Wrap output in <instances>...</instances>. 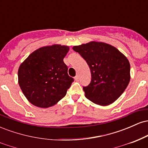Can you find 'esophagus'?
I'll use <instances>...</instances> for the list:
<instances>
[{"label": "esophagus", "instance_id": "esophagus-1", "mask_svg": "<svg viewBox=\"0 0 148 148\" xmlns=\"http://www.w3.org/2000/svg\"><path fill=\"white\" fill-rule=\"evenodd\" d=\"M74 80H75L76 81H78L79 80V75H76L75 77H74Z\"/></svg>", "mask_w": 148, "mask_h": 148}]
</instances>
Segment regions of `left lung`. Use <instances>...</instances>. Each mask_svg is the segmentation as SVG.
<instances>
[{
  "instance_id": "8db88e82",
  "label": "left lung",
  "mask_w": 148,
  "mask_h": 148,
  "mask_svg": "<svg viewBox=\"0 0 148 148\" xmlns=\"http://www.w3.org/2000/svg\"><path fill=\"white\" fill-rule=\"evenodd\" d=\"M72 49L84 58L90 69V83L83 88L86 97L100 106L118 99L130 81V64L125 56L104 42H90Z\"/></svg>"
}]
</instances>
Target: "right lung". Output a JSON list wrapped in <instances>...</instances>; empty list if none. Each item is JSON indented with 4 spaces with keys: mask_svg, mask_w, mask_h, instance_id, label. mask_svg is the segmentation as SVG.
I'll list each match as a JSON object with an SVG mask.
<instances>
[{
    "mask_svg": "<svg viewBox=\"0 0 148 148\" xmlns=\"http://www.w3.org/2000/svg\"><path fill=\"white\" fill-rule=\"evenodd\" d=\"M67 46L53 45L37 49L19 66L18 81L23 95L32 104L48 108L66 95L74 79L63 62Z\"/></svg>",
    "mask_w": 148,
    "mask_h": 148,
    "instance_id": "obj_1",
    "label": "right lung"
}]
</instances>
